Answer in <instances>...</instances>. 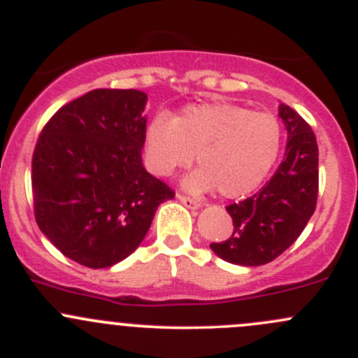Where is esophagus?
<instances>
[{
  "label": "esophagus",
  "mask_w": 358,
  "mask_h": 358,
  "mask_svg": "<svg viewBox=\"0 0 358 358\" xmlns=\"http://www.w3.org/2000/svg\"><path fill=\"white\" fill-rule=\"evenodd\" d=\"M178 201L182 202L183 206H185V208H189L190 211H197V209L201 208V204L197 201H194V199H190V197H187V196H182V194H178Z\"/></svg>",
  "instance_id": "obj_1"
}]
</instances>
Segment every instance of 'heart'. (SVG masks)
<instances>
[{
    "instance_id": "1",
    "label": "heart",
    "mask_w": 358,
    "mask_h": 358,
    "mask_svg": "<svg viewBox=\"0 0 358 358\" xmlns=\"http://www.w3.org/2000/svg\"><path fill=\"white\" fill-rule=\"evenodd\" d=\"M282 131L270 112H251L234 103L190 106L169 121L157 115L145 129L147 164L171 176L192 164L199 169L183 180L192 194L218 189L227 199L252 192L275 164Z\"/></svg>"
}]
</instances>
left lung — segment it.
I'll return each instance as SVG.
<instances>
[{
  "instance_id": "1",
  "label": "left lung",
  "mask_w": 358,
  "mask_h": 358,
  "mask_svg": "<svg viewBox=\"0 0 358 358\" xmlns=\"http://www.w3.org/2000/svg\"><path fill=\"white\" fill-rule=\"evenodd\" d=\"M279 117L287 131L284 161L252 197L227 206L234 232L211 248L218 258L241 266L273 262L305 230L319 194V147L312 128L286 103Z\"/></svg>"
}]
</instances>
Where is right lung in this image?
<instances>
[{
  "label": "right lung",
  "mask_w": 358,
  "mask_h": 358,
  "mask_svg": "<svg viewBox=\"0 0 358 358\" xmlns=\"http://www.w3.org/2000/svg\"><path fill=\"white\" fill-rule=\"evenodd\" d=\"M147 93L99 88L59 109L32 156L34 216L46 239L90 268H109L145 239L175 197L142 162Z\"/></svg>",
  "instance_id": "obj_1"
}]
</instances>
